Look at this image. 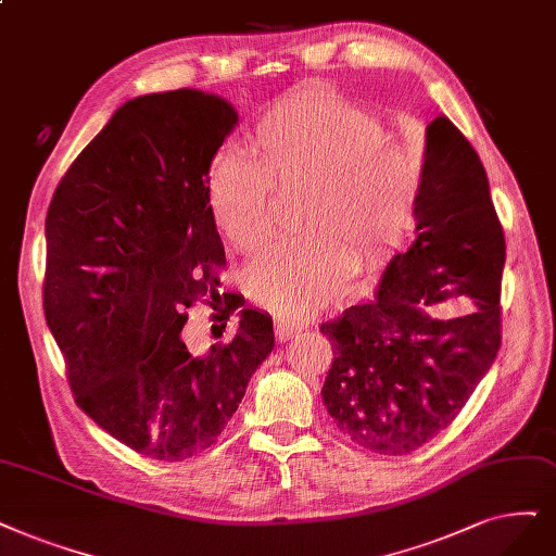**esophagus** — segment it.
I'll list each match as a JSON object with an SVG mask.
<instances>
[{"label":"esophagus","mask_w":556,"mask_h":556,"mask_svg":"<svg viewBox=\"0 0 556 556\" xmlns=\"http://www.w3.org/2000/svg\"><path fill=\"white\" fill-rule=\"evenodd\" d=\"M304 330V323H291V320H277L275 323V337L279 341H289L295 334H300Z\"/></svg>","instance_id":"esophagus-1"}]
</instances>
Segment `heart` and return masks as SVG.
Segmentation results:
<instances>
[{"mask_svg":"<svg viewBox=\"0 0 556 556\" xmlns=\"http://www.w3.org/2000/svg\"><path fill=\"white\" fill-rule=\"evenodd\" d=\"M419 178V157L376 116L339 98H291L256 123L250 157L217 155L208 199L222 236L258 252L275 233L270 188L302 185L295 224L306 233L244 270L254 302L295 320L341 295L353 252L371 261L394 250Z\"/></svg>","mask_w":556,"mask_h":556,"instance_id":"1","label":"heart"}]
</instances>
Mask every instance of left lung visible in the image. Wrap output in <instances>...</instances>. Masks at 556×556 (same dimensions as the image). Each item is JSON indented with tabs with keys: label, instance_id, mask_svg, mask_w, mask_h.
Instances as JSON below:
<instances>
[{
	"label": "left lung",
	"instance_id": "1",
	"mask_svg": "<svg viewBox=\"0 0 556 556\" xmlns=\"http://www.w3.org/2000/svg\"><path fill=\"white\" fill-rule=\"evenodd\" d=\"M417 238L387 263L376 300L323 323L334 362L323 403L343 435L384 456L433 440L497 357L504 231L483 164L446 116L426 128ZM465 294L472 309L438 319L432 306Z\"/></svg>",
	"mask_w": 556,
	"mask_h": 556
}]
</instances>
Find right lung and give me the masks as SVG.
Masks as SVG:
<instances>
[{"label": "right lung", "mask_w": 556, "mask_h": 556, "mask_svg": "<svg viewBox=\"0 0 556 556\" xmlns=\"http://www.w3.org/2000/svg\"><path fill=\"white\" fill-rule=\"evenodd\" d=\"M236 126L229 100L197 89L123 102L46 217V320L75 403L153 460L213 446L275 348L270 314L252 306L236 314L229 341L182 330L185 309L215 295L226 263L208 172ZM224 304L213 316L222 330L238 309Z\"/></svg>", "instance_id": "add662e5"}]
</instances>
